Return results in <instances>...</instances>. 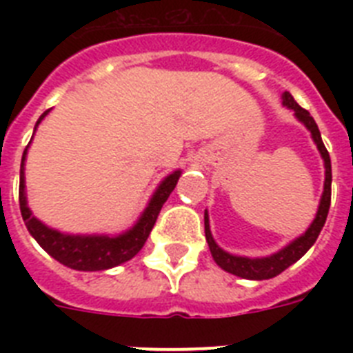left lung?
<instances>
[{"label":"left lung","instance_id":"8db88e82","mask_svg":"<svg viewBox=\"0 0 353 353\" xmlns=\"http://www.w3.org/2000/svg\"><path fill=\"white\" fill-rule=\"evenodd\" d=\"M283 105L288 109H292L295 118L301 121L302 125L311 132V138H313L314 145H316L318 152L323 159V168H325V182H323V192L322 198H320V205H318L316 215H314L313 223L310 224V228L302 233L301 236H297L295 240H292L288 245H285L283 249H279L277 252L270 254V256L263 258H249V256H236L232 252L224 251L217 245V242L214 240L210 232V221H208V212L205 210V236H207L208 248H210L212 258L221 269L226 270V272L233 274V276L244 277V279H252V281H261V279H270V277H276L286 270L290 265H293L295 261L301 260L305 252L310 251L311 245L316 242L318 235L322 232L323 224H325L327 214H329L330 207V183H332V171H330V157L329 152H327L325 145L322 141V136H320V130H318L316 121L313 120V117L310 114V111L302 109L297 102L293 101V97L288 92L283 93Z\"/></svg>","mask_w":353,"mask_h":353}]
</instances>
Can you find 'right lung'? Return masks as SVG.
I'll return each instance as SVG.
<instances>
[{
  "label": "right lung",
  "instance_id": "right-lung-1",
  "mask_svg": "<svg viewBox=\"0 0 353 353\" xmlns=\"http://www.w3.org/2000/svg\"><path fill=\"white\" fill-rule=\"evenodd\" d=\"M48 113L49 109L39 118L35 130L40 121L48 117ZM28 148L30 145L24 148L23 161H21V179H19V207H21L24 224H26L30 235L39 242L40 248L48 254H51L65 267L83 270V272L108 270L132 260L145 245L162 205L166 203V199L170 198L180 174H182V170H176L159 183L146 208L139 215V219L125 232L118 233V235H95V233L93 235H74V233H63L54 228H49L48 224L37 219L28 207L26 182H24V164H26Z\"/></svg>",
  "mask_w": 353,
  "mask_h": 353
}]
</instances>
